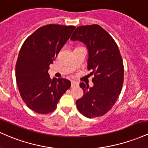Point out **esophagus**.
<instances>
[{
  "label": "esophagus",
  "mask_w": 148,
  "mask_h": 148,
  "mask_svg": "<svg viewBox=\"0 0 148 148\" xmlns=\"http://www.w3.org/2000/svg\"><path fill=\"white\" fill-rule=\"evenodd\" d=\"M71 88H74V87H77L79 86V84L75 82H71Z\"/></svg>",
  "instance_id": "1"
}]
</instances>
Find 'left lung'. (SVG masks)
I'll list each match as a JSON object with an SVG mask.
<instances>
[{"label": "left lung", "instance_id": "8db88e82", "mask_svg": "<svg viewBox=\"0 0 148 148\" xmlns=\"http://www.w3.org/2000/svg\"><path fill=\"white\" fill-rule=\"evenodd\" d=\"M70 39L86 45L88 69L94 74L93 86L80 84L84 95L76 102L78 110L88 118L103 116L116 103L124 82V64L117 45L98 24L77 27Z\"/></svg>", "mask_w": 148, "mask_h": 148}]
</instances>
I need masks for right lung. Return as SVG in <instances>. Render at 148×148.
I'll list each match as a JSON object with an SVG mask.
<instances>
[{
    "instance_id": "right-lung-1",
    "label": "right lung",
    "mask_w": 148,
    "mask_h": 148,
    "mask_svg": "<svg viewBox=\"0 0 148 148\" xmlns=\"http://www.w3.org/2000/svg\"><path fill=\"white\" fill-rule=\"evenodd\" d=\"M75 28L43 26L26 39L19 50L15 66L17 84L23 101L35 112L44 114L54 111L71 86L66 79H51L48 69Z\"/></svg>"
}]
</instances>
